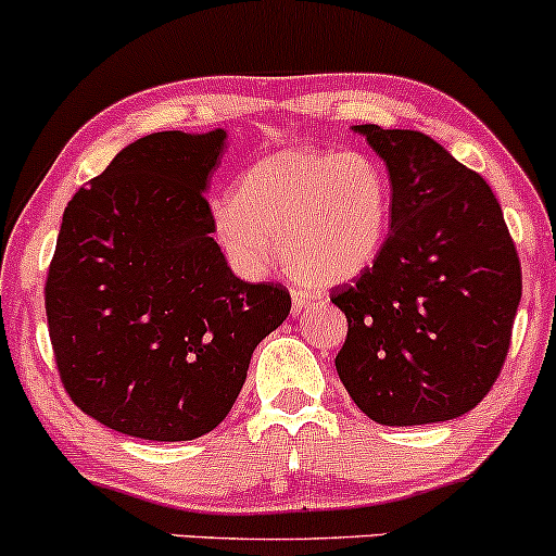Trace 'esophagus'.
Here are the masks:
<instances>
[{"mask_svg":"<svg viewBox=\"0 0 556 556\" xmlns=\"http://www.w3.org/2000/svg\"><path fill=\"white\" fill-rule=\"evenodd\" d=\"M312 304V296L304 294V291H291V309H294V315L299 312H304Z\"/></svg>","mask_w":556,"mask_h":556,"instance_id":"obj_1","label":"esophagus"}]
</instances>
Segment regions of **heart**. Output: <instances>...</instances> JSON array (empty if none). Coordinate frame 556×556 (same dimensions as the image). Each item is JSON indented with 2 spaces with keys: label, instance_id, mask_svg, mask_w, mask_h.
Instances as JSON below:
<instances>
[{
  "label": "heart",
  "instance_id": "obj_1",
  "mask_svg": "<svg viewBox=\"0 0 556 556\" xmlns=\"http://www.w3.org/2000/svg\"><path fill=\"white\" fill-rule=\"evenodd\" d=\"M391 226V180L365 152L294 147L241 170L212 204V233L241 276L280 257L312 286L354 280L378 260Z\"/></svg>",
  "mask_w": 556,
  "mask_h": 556
}]
</instances>
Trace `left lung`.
<instances>
[{"label":"left lung","instance_id":"1","mask_svg":"<svg viewBox=\"0 0 556 556\" xmlns=\"http://www.w3.org/2000/svg\"><path fill=\"white\" fill-rule=\"evenodd\" d=\"M389 167L391 233L330 294L349 320L336 370L380 426L463 417L502 370L522 296L494 191L420 130L352 126Z\"/></svg>","mask_w":556,"mask_h":556}]
</instances>
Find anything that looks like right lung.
<instances>
[{"label":"right lung","mask_w":556,"mask_h":556,"mask_svg":"<svg viewBox=\"0 0 556 556\" xmlns=\"http://www.w3.org/2000/svg\"><path fill=\"white\" fill-rule=\"evenodd\" d=\"M223 128L128 143L62 215L49 339L73 402L117 433L191 441L220 426L249 362L289 317L280 283H247L212 239Z\"/></svg>","instance_id":"add662e5"}]
</instances>
